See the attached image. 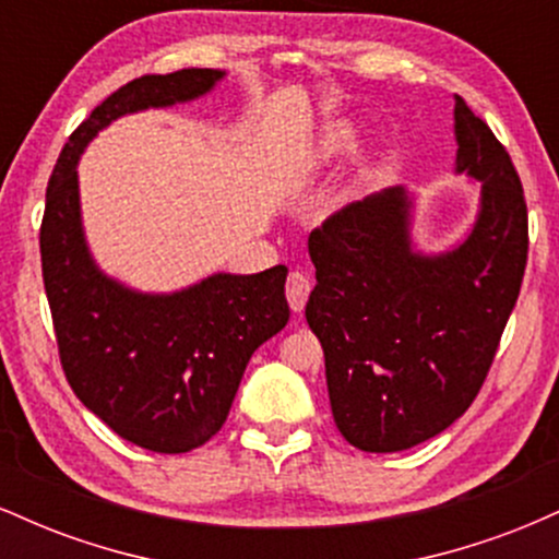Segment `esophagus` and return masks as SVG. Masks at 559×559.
Segmentation results:
<instances>
[{"mask_svg":"<svg viewBox=\"0 0 559 559\" xmlns=\"http://www.w3.org/2000/svg\"><path fill=\"white\" fill-rule=\"evenodd\" d=\"M310 292H312V281L307 278L305 273H299V271L288 273V278H286V299H288V307H292L294 312L305 310Z\"/></svg>","mask_w":559,"mask_h":559,"instance_id":"esophagus-1","label":"esophagus"}]
</instances>
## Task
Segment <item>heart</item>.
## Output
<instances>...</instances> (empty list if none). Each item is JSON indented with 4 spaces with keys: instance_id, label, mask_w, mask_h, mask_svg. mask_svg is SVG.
<instances>
[{
    "instance_id": "1",
    "label": "heart",
    "mask_w": 559,
    "mask_h": 559,
    "mask_svg": "<svg viewBox=\"0 0 559 559\" xmlns=\"http://www.w3.org/2000/svg\"><path fill=\"white\" fill-rule=\"evenodd\" d=\"M349 141L352 133L346 131V128H333V131L325 133L323 141H320V157L338 155V152H344L346 146H349Z\"/></svg>"
}]
</instances>
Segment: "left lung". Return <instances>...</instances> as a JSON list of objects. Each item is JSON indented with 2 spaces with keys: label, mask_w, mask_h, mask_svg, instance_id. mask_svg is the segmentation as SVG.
Segmentation results:
<instances>
[{
  "label": "left lung",
  "mask_w": 559,
  "mask_h": 559,
  "mask_svg": "<svg viewBox=\"0 0 559 559\" xmlns=\"http://www.w3.org/2000/svg\"><path fill=\"white\" fill-rule=\"evenodd\" d=\"M454 173L480 183L465 239L413 243L402 186L338 210L310 234L318 284L305 307L325 355L333 420L362 452H402L452 426L476 400L521 294L528 213L515 165L457 96Z\"/></svg>",
  "instance_id": "obj_1"
}]
</instances>
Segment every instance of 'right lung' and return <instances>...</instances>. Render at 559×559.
<instances>
[{
  "mask_svg": "<svg viewBox=\"0 0 559 559\" xmlns=\"http://www.w3.org/2000/svg\"><path fill=\"white\" fill-rule=\"evenodd\" d=\"M223 79L186 68L126 83L75 128L47 186L41 271L62 370L96 418L150 452H191L221 431L249 357L288 323V271L213 273L170 294L120 284L88 252L79 159L112 120L194 102Z\"/></svg>",
  "mask_w": 559,
  "mask_h": 559,
  "instance_id": "1",
  "label": "right lung"
}]
</instances>
